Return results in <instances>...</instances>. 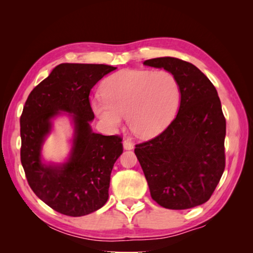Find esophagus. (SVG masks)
<instances>
[{
    "instance_id": "34e87169",
    "label": "esophagus",
    "mask_w": 253,
    "mask_h": 253,
    "mask_svg": "<svg viewBox=\"0 0 253 253\" xmlns=\"http://www.w3.org/2000/svg\"><path fill=\"white\" fill-rule=\"evenodd\" d=\"M123 148L125 150H132L133 149V143L128 141V140H124L123 141Z\"/></svg>"
}]
</instances>
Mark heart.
<instances>
[{
  "label": "heart",
  "mask_w": 253,
  "mask_h": 253,
  "mask_svg": "<svg viewBox=\"0 0 253 253\" xmlns=\"http://www.w3.org/2000/svg\"><path fill=\"white\" fill-rule=\"evenodd\" d=\"M103 99L91 102L109 130H117L127 115L130 130L140 138L160 135L173 118L179 101L175 77L166 71L124 69L102 84Z\"/></svg>",
  "instance_id": "1"
}]
</instances>
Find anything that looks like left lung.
I'll use <instances>...</instances> for the list:
<instances>
[{
	"label": "left lung",
	"mask_w": 253,
	"mask_h": 253,
	"mask_svg": "<svg viewBox=\"0 0 253 253\" xmlns=\"http://www.w3.org/2000/svg\"><path fill=\"white\" fill-rule=\"evenodd\" d=\"M143 65L170 73L180 93L170 125L135 149L150 193L165 209L198 207L211 198L225 169L226 121L217 91L200 69L179 58H152Z\"/></svg>",
	"instance_id": "left-lung-1"
}]
</instances>
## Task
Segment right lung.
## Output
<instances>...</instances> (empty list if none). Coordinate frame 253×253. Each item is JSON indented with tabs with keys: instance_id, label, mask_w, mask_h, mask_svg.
<instances>
[{
	"instance_id": "obj_1",
	"label": "right lung",
	"mask_w": 253,
	"mask_h": 253,
	"mask_svg": "<svg viewBox=\"0 0 253 253\" xmlns=\"http://www.w3.org/2000/svg\"><path fill=\"white\" fill-rule=\"evenodd\" d=\"M116 67L63 63L31 91L20 116V160L30 188L50 208L68 216H84L109 199L111 173L123 153L122 139L91 128L94 120L89 94ZM71 121V149L65 161L43 159L46 138L57 118Z\"/></svg>"
}]
</instances>
